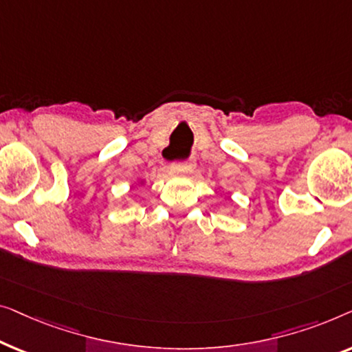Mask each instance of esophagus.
<instances>
[{"label":"esophagus","mask_w":352,"mask_h":352,"mask_svg":"<svg viewBox=\"0 0 352 352\" xmlns=\"http://www.w3.org/2000/svg\"><path fill=\"white\" fill-rule=\"evenodd\" d=\"M196 167V162L190 160V161H185V162H175V164H172L169 169L172 174H191L192 170H195Z\"/></svg>","instance_id":"obj_1"}]
</instances>
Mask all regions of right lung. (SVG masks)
I'll list each match as a JSON object with an SVG mask.
<instances>
[{"instance_id":"right-lung-1","label":"right lung","mask_w":352,"mask_h":352,"mask_svg":"<svg viewBox=\"0 0 352 352\" xmlns=\"http://www.w3.org/2000/svg\"><path fill=\"white\" fill-rule=\"evenodd\" d=\"M140 183H142V185H143V180H142V182H140Z\"/></svg>"}]
</instances>
